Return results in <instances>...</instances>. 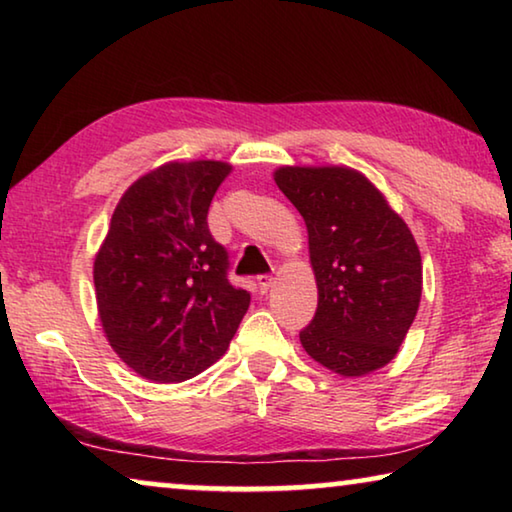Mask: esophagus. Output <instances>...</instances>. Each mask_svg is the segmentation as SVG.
Here are the masks:
<instances>
[{"label": "esophagus", "instance_id": "esophagus-1", "mask_svg": "<svg viewBox=\"0 0 512 512\" xmlns=\"http://www.w3.org/2000/svg\"><path fill=\"white\" fill-rule=\"evenodd\" d=\"M271 284H273V275H268V273L257 275V289H259V293H266L268 289H271Z\"/></svg>", "mask_w": 512, "mask_h": 512}]
</instances>
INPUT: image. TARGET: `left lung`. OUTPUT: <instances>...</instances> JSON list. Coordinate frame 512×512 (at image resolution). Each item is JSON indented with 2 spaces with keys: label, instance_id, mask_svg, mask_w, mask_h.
Returning <instances> with one entry per match:
<instances>
[{
  "label": "left lung",
  "instance_id": "1",
  "mask_svg": "<svg viewBox=\"0 0 512 512\" xmlns=\"http://www.w3.org/2000/svg\"><path fill=\"white\" fill-rule=\"evenodd\" d=\"M275 183L307 223L318 284L302 348L343 377L386 366L422 296V259L409 225L354 169L282 167Z\"/></svg>",
  "mask_w": 512,
  "mask_h": 512
}]
</instances>
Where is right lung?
Wrapping results in <instances>:
<instances>
[{"mask_svg": "<svg viewBox=\"0 0 512 512\" xmlns=\"http://www.w3.org/2000/svg\"><path fill=\"white\" fill-rule=\"evenodd\" d=\"M230 164L169 162L121 196L94 259L99 318L121 361L160 384L219 361L250 293L228 280V250L207 212Z\"/></svg>", "mask_w": 512, "mask_h": 512, "instance_id": "1", "label": "right lung"}]
</instances>
